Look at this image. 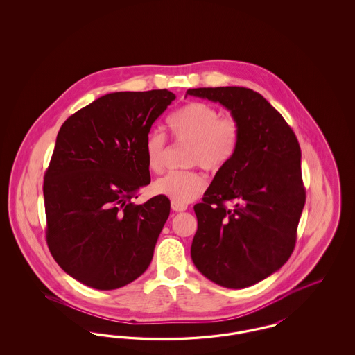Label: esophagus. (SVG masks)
<instances>
[{"label":"esophagus","mask_w":355,"mask_h":355,"mask_svg":"<svg viewBox=\"0 0 355 355\" xmlns=\"http://www.w3.org/2000/svg\"><path fill=\"white\" fill-rule=\"evenodd\" d=\"M171 209L174 211H185L186 209H187V205H185V203L171 202Z\"/></svg>","instance_id":"obj_1"}]
</instances>
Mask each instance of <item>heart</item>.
Masks as SVG:
<instances>
[{
  "mask_svg": "<svg viewBox=\"0 0 355 355\" xmlns=\"http://www.w3.org/2000/svg\"><path fill=\"white\" fill-rule=\"evenodd\" d=\"M170 130L178 144H189L186 166H201L206 171H218L233 157L239 139V126L234 119H220L211 105L194 101L186 103L170 116ZM146 165L153 173H161L168 153L166 135L158 130L145 138ZM205 189L202 175L194 170L170 171L153 184V193L171 202L187 203L196 200Z\"/></svg>",
  "mask_w": 355,
  "mask_h": 355,
  "instance_id": "b5f03b06",
  "label": "heart"
}]
</instances>
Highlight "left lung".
Returning <instances> with one entry per match:
<instances>
[{
    "label": "left lung",
    "instance_id": "1",
    "mask_svg": "<svg viewBox=\"0 0 355 355\" xmlns=\"http://www.w3.org/2000/svg\"><path fill=\"white\" fill-rule=\"evenodd\" d=\"M186 94L220 102L239 126L236 152L194 206L191 259L220 286H252L279 270L295 246L306 201L298 139L252 89L198 87Z\"/></svg>",
    "mask_w": 355,
    "mask_h": 355
}]
</instances>
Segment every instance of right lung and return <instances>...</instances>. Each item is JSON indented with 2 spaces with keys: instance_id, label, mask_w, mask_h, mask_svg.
Returning a JSON list of instances; mask_svg holds the SVG:
<instances>
[{
  "instance_id": "1",
  "label": "right lung",
  "mask_w": 355,
  "mask_h": 355,
  "mask_svg": "<svg viewBox=\"0 0 355 355\" xmlns=\"http://www.w3.org/2000/svg\"><path fill=\"white\" fill-rule=\"evenodd\" d=\"M175 96L166 90L102 96L61 126L44 178L53 258L86 286L114 290L149 268L170 201L133 198L150 184L145 138Z\"/></svg>"
}]
</instances>
